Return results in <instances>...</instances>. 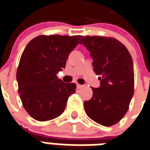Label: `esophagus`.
Wrapping results in <instances>:
<instances>
[{
  "instance_id": "34e87169",
  "label": "esophagus",
  "mask_w": 150,
  "mask_h": 150,
  "mask_svg": "<svg viewBox=\"0 0 150 150\" xmlns=\"http://www.w3.org/2000/svg\"><path fill=\"white\" fill-rule=\"evenodd\" d=\"M76 86H77V88H78V89H79V88H83V85L79 84V83H77V84H76Z\"/></svg>"
}]
</instances>
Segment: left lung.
Returning <instances> with one entry per match:
<instances>
[{
  "label": "left lung",
  "mask_w": 150,
  "mask_h": 150,
  "mask_svg": "<svg viewBox=\"0 0 150 150\" xmlns=\"http://www.w3.org/2000/svg\"><path fill=\"white\" fill-rule=\"evenodd\" d=\"M79 44L90 51L95 73L101 76L100 87L91 88L92 97L83 104L86 114L101 125H113L125 116L134 93L132 57L114 38L84 36Z\"/></svg>",
  "instance_id": "8db88e82"
}]
</instances>
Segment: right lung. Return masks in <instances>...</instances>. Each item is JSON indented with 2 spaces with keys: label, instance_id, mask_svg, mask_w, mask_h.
Listing matches in <instances>:
<instances>
[{
  "label": "right lung",
  "instance_id": "1",
  "mask_svg": "<svg viewBox=\"0 0 150 150\" xmlns=\"http://www.w3.org/2000/svg\"><path fill=\"white\" fill-rule=\"evenodd\" d=\"M83 36L39 35L28 43L17 70L18 92L28 114L38 121L54 119L65 110L76 84L57 77Z\"/></svg>",
  "mask_w": 150,
  "mask_h": 150
}]
</instances>
